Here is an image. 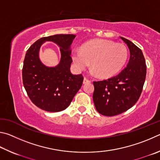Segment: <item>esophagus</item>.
<instances>
[{
  "mask_svg": "<svg viewBox=\"0 0 160 160\" xmlns=\"http://www.w3.org/2000/svg\"><path fill=\"white\" fill-rule=\"evenodd\" d=\"M83 83H84V84H86V83H91V80H89V79H88L87 78H83Z\"/></svg>",
  "mask_w": 160,
  "mask_h": 160,
  "instance_id": "1",
  "label": "esophagus"
}]
</instances>
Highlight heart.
I'll return each mask as SVG.
<instances>
[{
	"instance_id": "b5f03b06",
	"label": "heart",
	"mask_w": 160,
	"mask_h": 160,
	"mask_svg": "<svg viewBox=\"0 0 160 160\" xmlns=\"http://www.w3.org/2000/svg\"><path fill=\"white\" fill-rule=\"evenodd\" d=\"M72 60L78 71L90 66L97 76L102 78L117 74L127 62L128 50L122 44L105 39L93 40L83 44L81 50L73 52Z\"/></svg>"
}]
</instances>
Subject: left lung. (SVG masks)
<instances>
[{
	"mask_svg": "<svg viewBox=\"0 0 160 160\" xmlns=\"http://www.w3.org/2000/svg\"><path fill=\"white\" fill-rule=\"evenodd\" d=\"M120 38L130 51L127 67L113 77L93 82L95 107L104 116H115L132 108L141 96L146 77V64L141 50L128 39Z\"/></svg>",
	"mask_w": 160,
	"mask_h": 160,
	"instance_id": "obj_1",
	"label": "left lung"
}]
</instances>
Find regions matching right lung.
I'll return each mask as SVG.
<instances>
[{"instance_id":"obj_1","label":"right lung","mask_w":160,"mask_h":160,"mask_svg":"<svg viewBox=\"0 0 160 160\" xmlns=\"http://www.w3.org/2000/svg\"><path fill=\"white\" fill-rule=\"evenodd\" d=\"M75 37L74 34H56L41 38L25 55L22 68L24 87L33 104L45 111L56 112L65 110L82 87V74L74 75L70 72V46ZM48 40L61 47V62L55 68L45 66L38 58L40 46Z\"/></svg>"}]
</instances>
